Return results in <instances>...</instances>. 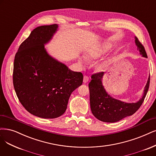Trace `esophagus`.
I'll return each instance as SVG.
<instances>
[{"mask_svg": "<svg viewBox=\"0 0 156 156\" xmlns=\"http://www.w3.org/2000/svg\"><path fill=\"white\" fill-rule=\"evenodd\" d=\"M88 80H89L88 77L87 76H84V77H83V83H87L88 81Z\"/></svg>", "mask_w": 156, "mask_h": 156, "instance_id": "34e87169", "label": "esophagus"}]
</instances>
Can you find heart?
Listing matches in <instances>:
<instances>
[{"label": "heart", "instance_id": "b5f03b06", "mask_svg": "<svg viewBox=\"0 0 156 156\" xmlns=\"http://www.w3.org/2000/svg\"><path fill=\"white\" fill-rule=\"evenodd\" d=\"M110 48L111 47L108 44L105 43L100 45L98 47L94 48L93 49L89 50L87 54L86 55V57L92 58V59H97V58H100L106 54V53H108L110 51ZM86 57L85 56L83 55L79 58V62L81 66H84L85 64H87V58H86Z\"/></svg>", "mask_w": 156, "mask_h": 156}]
</instances>
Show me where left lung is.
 I'll use <instances>...</instances> for the list:
<instances>
[{"instance_id":"obj_1","label":"left lung","mask_w":156,"mask_h":156,"mask_svg":"<svg viewBox=\"0 0 156 156\" xmlns=\"http://www.w3.org/2000/svg\"><path fill=\"white\" fill-rule=\"evenodd\" d=\"M136 45L140 55L147 58L144 46L135 37ZM104 72H100L92 76V80L89 83L90 108L93 115L97 119L106 122L119 121L128 116L133 115L141 106L147 94L150 84V76L144 88L142 98L136 103H126L113 98L105 89L102 83Z\"/></svg>"}]
</instances>
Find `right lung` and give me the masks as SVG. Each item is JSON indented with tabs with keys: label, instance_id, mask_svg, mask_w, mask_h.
Masks as SVG:
<instances>
[{
	"label": "right lung",
	"instance_id": "obj_1",
	"mask_svg": "<svg viewBox=\"0 0 156 156\" xmlns=\"http://www.w3.org/2000/svg\"><path fill=\"white\" fill-rule=\"evenodd\" d=\"M58 28L52 24L34 29L20 45L13 63V87L19 101L30 114L44 119L62 115L83 80L82 73L70 70L44 48Z\"/></svg>",
	"mask_w": 156,
	"mask_h": 156
}]
</instances>
